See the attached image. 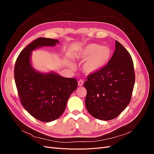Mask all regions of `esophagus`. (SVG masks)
<instances>
[{
    "instance_id": "1",
    "label": "esophagus",
    "mask_w": 154,
    "mask_h": 154,
    "mask_svg": "<svg viewBox=\"0 0 154 154\" xmlns=\"http://www.w3.org/2000/svg\"><path fill=\"white\" fill-rule=\"evenodd\" d=\"M83 80H80L78 81V86H80V87H81V86H82L83 85Z\"/></svg>"
}]
</instances>
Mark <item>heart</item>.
Wrapping results in <instances>:
<instances>
[{
  "mask_svg": "<svg viewBox=\"0 0 154 154\" xmlns=\"http://www.w3.org/2000/svg\"><path fill=\"white\" fill-rule=\"evenodd\" d=\"M111 49L107 46L97 44H89L80 51L76 56L84 62L83 69L87 74H94L103 69L110 61Z\"/></svg>",
  "mask_w": 154,
  "mask_h": 154,
  "instance_id": "heart-1",
  "label": "heart"
}]
</instances>
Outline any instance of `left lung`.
<instances>
[{
	"instance_id": "obj_1",
	"label": "left lung",
	"mask_w": 154,
	"mask_h": 154,
	"mask_svg": "<svg viewBox=\"0 0 154 154\" xmlns=\"http://www.w3.org/2000/svg\"><path fill=\"white\" fill-rule=\"evenodd\" d=\"M114 53L101 71L89 74L83 86L87 89L85 106L93 117L103 121L116 118L127 108L135 83L132 57L116 40Z\"/></svg>"
}]
</instances>
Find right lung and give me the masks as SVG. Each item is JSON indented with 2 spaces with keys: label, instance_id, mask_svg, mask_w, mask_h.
I'll use <instances>...</instances> for the list:
<instances>
[{
  "label": "right lung",
  "instance_id": "obj_1",
  "mask_svg": "<svg viewBox=\"0 0 154 154\" xmlns=\"http://www.w3.org/2000/svg\"><path fill=\"white\" fill-rule=\"evenodd\" d=\"M58 43L57 39L36 38L21 51L15 62L14 77L21 103L32 117L43 122H53L62 115L69 96L78 87L75 78L54 72L42 73L32 66V51Z\"/></svg>",
  "mask_w": 154,
  "mask_h": 154
}]
</instances>
